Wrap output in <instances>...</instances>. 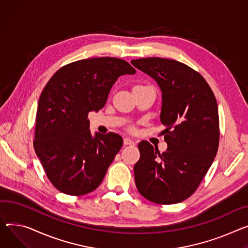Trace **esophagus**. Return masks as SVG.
Masks as SVG:
<instances>
[{"instance_id": "obj_1", "label": "esophagus", "mask_w": 248, "mask_h": 248, "mask_svg": "<svg viewBox=\"0 0 248 248\" xmlns=\"http://www.w3.org/2000/svg\"><path fill=\"white\" fill-rule=\"evenodd\" d=\"M124 145H135V141L133 140H130L128 138L124 139Z\"/></svg>"}]
</instances>
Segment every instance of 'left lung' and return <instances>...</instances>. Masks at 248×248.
<instances>
[{"instance_id":"obj_1","label":"left lung","mask_w":248,"mask_h":248,"mask_svg":"<svg viewBox=\"0 0 248 248\" xmlns=\"http://www.w3.org/2000/svg\"><path fill=\"white\" fill-rule=\"evenodd\" d=\"M134 67L153 78L161 91L160 122L168 150L159 154L150 142L139 143L135 164L140 193L159 204L184 202L199 187L217 155L218 108L203 77L174 60H133Z\"/></svg>"}]
</instances>
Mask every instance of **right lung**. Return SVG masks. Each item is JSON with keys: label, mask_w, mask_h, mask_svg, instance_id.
Wrapping results in <instances>:
<instances>
[{"label": "right lung", "mask_w": 248, "mask_h": 248, "mask_svg": "<svg viewBox=\"0 0 248 248\" xmlns=\"http://www.w3.org/2000/svg\"><path fill=\"white\" fill-rule=\"evenodd\" d=\"M117 58L71 62L47 81L38 103L34 147L53 186L69 195L94 190L123 146L118 134L92 136L90 111L104 108L119 77L134 75Z\"/></svg>", "instance_id": "add662e5"}]
</instances>
